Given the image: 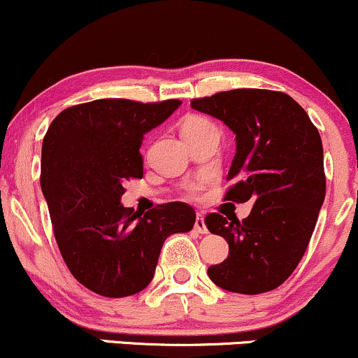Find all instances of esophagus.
Returning <instances> with one entry per match:
<instances>
[{"instance_id":"34e87169","label":"esophagus","mask_w":358,"mask_h":358,"mask_svg":"<svg viewBox=\"0 0 358 358\" xmlns=\"http://www.w3.org/2000/svg\"><path fill=\"white\" fill-rule=\"evenodd\" d=\"M195 231L199 232V234H208V229H207V225H205V220H203V217L200 215H196V219H195Z\"/></svg>"}]
</instances>
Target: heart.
I'll use <instances>...</instances> for the list:
<instances>
[{
    "mask_svg": "<svg viewBox=\"0 0 358 358\" xmlns=\"http://www.w3.org/2000/svg\"><path fill=\"white\" fill-rule=\"evenodd\" d=\"M210 129H217V127L213 122H210L203 116H195V114H192V116H187L182 121V136L185 139ZM200 192H202V185L200 183H187L183 187V195L188 196V199H199Z\"/></svg>",
    "mask_w": 358,
    "mask_h": 358,
    "instance_id": "b5f03b06",
    "label": "heart"
}]
</instances>
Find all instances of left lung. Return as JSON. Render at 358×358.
Instances as JSON below:
<instances>
[{"mask_svg": "<svg viewBox=\"0 0 358 358\" xmlns=\"http://www.w3.org/2000/svg\"><path fill=\"white\" fill-rule=\"evenodd\" d=\"M236 134L237 153L225 192L229 202L250 200L249 217L208 213L205 225L229 242V256L208 268L222 289L261 294L276 289L305 256L324 200L327 180L318 129L285 92L234 89L192 99Z\"/></svg>", "mask_w": 358, "mask_h": 358, "instance_id": "1", "label": "left lung"}]
</instances>
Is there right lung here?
Listing matches in <instances>:
<instances>
[{
    "instance_id": "right-lung-1",
    "label": "right lung",
    "mask_w": 358,
    "mask_h": 358,
    "mask_svg": "<svg viewBox=\"0 0 358 358\" xmlns=\"http://www.w3.org/2000/svg\"><path fill=\"white\" fill-rule=\"evenodd\" d=\"M180 104L84 102L62 110L45 134L40 185L57 245L72 276L101 296L145 289L166 237L195 224V210L182 202L145 215L121 205L127 180L143 178V136Z\"/></svg>"
}]
</instances>
